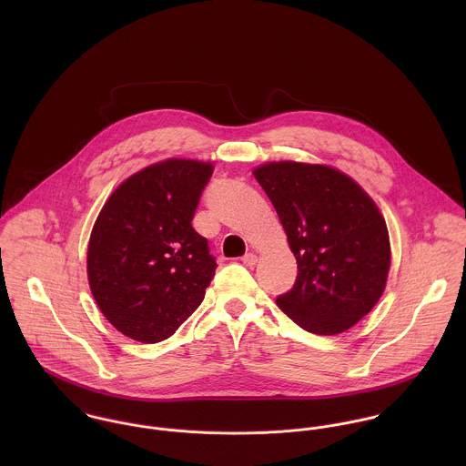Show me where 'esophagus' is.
<instances>
[{
    "instance_id": "obj_1",
    "label": "esophagus",
    "mask_w": 466,
    "mask_h": 466,
    "mask_svg": "<svg viewBox=\"0 0 466 466\" xmlns=\"http://www.w3.org/2000/svg\"><path fill=\"white\" fill-rule=\"evenodd\" d=\"M257 262H258V257H257L255 253H248V255L242 257V264H244V266H257Z\"/></svg>"
}]
</instances>
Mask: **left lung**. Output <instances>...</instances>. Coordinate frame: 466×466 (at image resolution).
<instances>
[{
	"mask_svg": "<svg viewBox=\"0 0 466 466\" xmlns=\"http://www.w3.org/2000/svg\"><path fill=\"white\" fill-rule=\"evenodd\" d=\"M253 174L298 262L294 287L276 305L307 332H346L386 289L391 248L380 209L351 177L327 165L274 161Z\"/></svg>",
	"mask_w": 466,
	"mask_h": 466,
	"instance_id": "8db88e82",
	"label": "left lung"
}]
</instances>
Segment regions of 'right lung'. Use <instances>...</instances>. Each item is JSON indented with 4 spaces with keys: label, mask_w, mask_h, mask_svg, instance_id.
Returning a JSON list of instances; mask_svg holds the SVG:
<instances>
[{
    "label": "right lung",
    "mask_w": 466,
    "mask_h": 466,
    "mask_svg": "<svg viewBox=\"0 0 466 466\" xmlns=\"http://www.w3.org/2000/svg\"><path fill=\"white\" fill-rule=\"evenodd\" d=\"M213 165L167 159L126 179L104 204L87 246L93 298L118 332L152 344L196 312L215 276L192 228Z\"/></svg>",
    "instance_id": "right-lung-1"
}]
</instances>
